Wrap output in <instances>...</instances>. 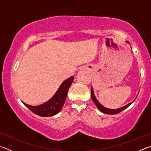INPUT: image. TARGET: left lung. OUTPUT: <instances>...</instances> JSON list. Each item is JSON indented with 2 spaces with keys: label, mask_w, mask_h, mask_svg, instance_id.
<instances>
[{
  "label": "left lung",
  "mask_w": 151,
  "mask_h": 151,
  "mask_svg": "<svg viewBox=\"0 0 151 151\" xmlns=\"http://www.w3.org/2000/svg\"><path fill=\"white\" fill-rule=\"evenodd\" d=\"M127 42L129 44V42ZM91 98H92V99H93L94 103L96 104V106H97V108H98L99 111H100L102 112H103V113H104V114H115L119 113V112H121V111H123V110H124L125 109H127V107H129L132 103H133L135 99H135L133 101L131 102V103H130L128 104H127V105L121 107V108H119V109H110L106 108V107H104L100 103H99L98 101H97V99H96L95 96H94L93 87H91Z\"/></svg>",
  "instance_id": "obj_1"
}]
</instances>
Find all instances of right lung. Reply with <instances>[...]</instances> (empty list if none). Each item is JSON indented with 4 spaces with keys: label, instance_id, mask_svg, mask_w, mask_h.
I'll list each match as a JSON object with an SVG mask.
<instances>
[{
    "label": "right lung",
    "instance_id": "1",
    "mask_svg": "<svg viewBox=\"0 0 151 151\" xmlns=\"http://www.w3.org/2000/svg\"><path fill=\"white\" fill-rule=\"evenodd\" d=\"M73 81L74 76H71L63 81L57 91L56 92L55 95L44 104L39 106H31L22 101V103L37 115L43 117L54 116L58 113L62 109L65 104L66 96H67L68 89Z\"/></svg>",
    "mask_w": 151,
    "mask_h": 151
}]
</instances>
